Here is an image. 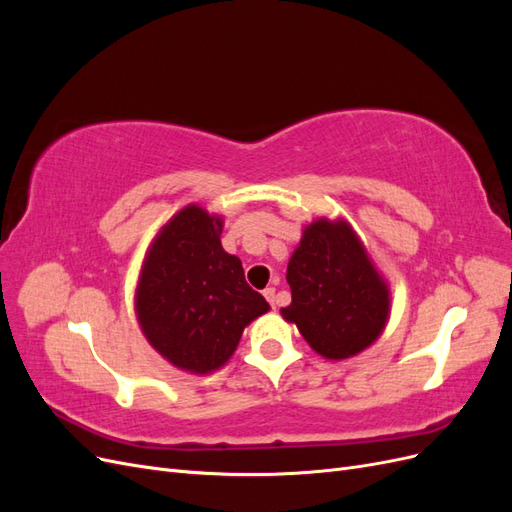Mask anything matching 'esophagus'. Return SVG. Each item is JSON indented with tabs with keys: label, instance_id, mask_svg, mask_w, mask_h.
<instances>
[{
	"label": "esophagus",
	"instance_id": "1",
	"mask_svg": "<svg viewBox=\"0 0 512 512\" xmlns=\"http://www.w3.org/2000/svg\"><path fill=\"white\" fill-rule=\"evenodd\" d=\"M265 297H267V301L271 303V307L275 309V305H277V292H275V288H273V286L265 288Z\"/></svg>",
	"mask_w": 512,
	"mask_h": 512
}]
</instances>
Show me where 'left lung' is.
<instances>
[{
    "mask_svg": "<svg viewBox=\"0 0 512 512\" xmlns=\"http://www.w3.org/2000/svg\"><path fill=\"white\" fill-rule=\"evenodd\" d=\"M286 280L292 301L280 309L282 318L297 324L309 348L324 359H350L384 333L391 288L348 220L307 224L288 260Z\"/></svg>",
    "mask_w": 512,
    "mask_h": 512,
    "instance_id": "8db88e82",
    "label": "left lung"
}]
</instances>
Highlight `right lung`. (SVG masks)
Wrapping results in <instances>:
<instances>
[{"instance_id":"1","label":"right lung","mask_w":512,"mask_h":512,"mask_svg":"<svg viewBox=\"0 0 512 512\" xmlns=\"http://www.w3.org/2000/svg\"><path fill=\"white\" fill-rule=\"evenodd\" d=\"M224 218L185 205L153 237L138 273L134 312L151 348L170 365L211 374L235 354L243 329L269 312L224 252Z\"/></svg>"}]
</instances>
